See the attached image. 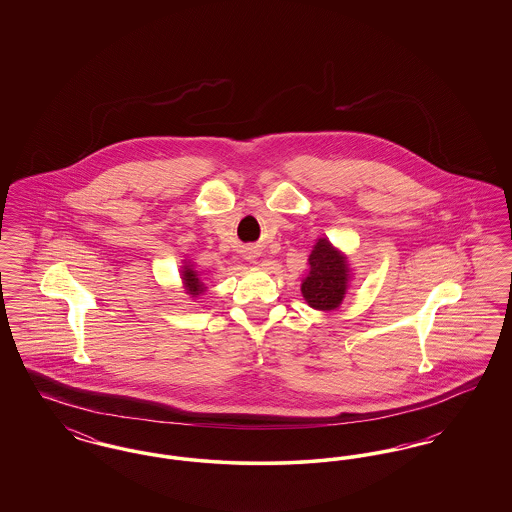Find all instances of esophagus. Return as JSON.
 Listing matches in <instances>:
<instances>
[{
    "label": "esophagus",
    "mask_w": 512,
    "mask_h": 512,
    "mask_svg": "<svg viewBox=\"0 0 512 512\" xmlns=\"http://www.w3.org/2000/svg\"><path fill=\"white\" fill-rule=\"evenodd\" d=\"M257 257H259V253H257L255 247H247V249H245V259H247V261H255Z\"/></svg>",
    "instance_id": "obj_1"
}]
</instances>
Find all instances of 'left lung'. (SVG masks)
Listing matches in <instances>:
<instances>
[{
	"label": "left lung",
	"instance_id": "obj_1",
	"mask_svg": "<svg viewBox=\"0 0 512 512\" xmlns=\"http://www.w3.org/2000/svg\"><path fill=\"white\" fill-rule=\"evenodd\" d=\"M351 280L349 257L328 238H318L309 255V272L301 280V293L307 305L322 313L340 309Z\"/></svg>",
	"mask_w": 512,
	"mask_h": 512
}]
</instances>
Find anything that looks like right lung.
<instances>
[{
  "instance_id": "add662e5",
  "label": "right lung",
  "mask_w": 512,
  "mask_h": 512,
  "mask_svg": "<svg viewBox=\"0 0 512 512\" xmlns=\"http://www.w3.org/2000/svg\"><path fill=\"white\" fill-rule=\"evenodd\" d=\"M180 280H182V290L184 293H188L192 299L203 295L207 292V286H205V280L201 278V274L195 270L194 263L184 259L182 261V267H180Z\"/></svg>"
}]
</instances>
